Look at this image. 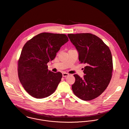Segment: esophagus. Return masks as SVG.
<instances>
[{
    "label": "esophagus",
    "mask_w": 129,
    "mask_h": 129,
    "mask_svg": "<svg viewBox=\"0 0 129 129\" xmlns=\"http://www.w3.org/2000/svg\"><path fill=\"white\" fill-rule=\"evenodd\" d=\"M62 75L63 77H66V76H67L69 75V74L67 73H66V72H63L62 73Z\"/></svg>",
    "instance_id": "34e87169"
}]
</instances>
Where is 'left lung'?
<instances>
[{
	"instance_id": "obj_1",
	"label": "left lung",
	"mask_w": 129,
	"mask_h": 129,
	"mask_svg": "<svg viewBox=\"0 0 129 129\" xmlns=\"http://www.w3.org/2000/svg\"><path fill=\"white\" fill-rule=\"evenodd\" d=\"M79 54V61L85 64L83 78L74 74L72 85L73 93L84 101L99 96L107 88L113 70L111 53L103 40L91 33L68 34Z\"/></svg>"
}]
</instances>
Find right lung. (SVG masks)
<instances>
[{
    "label": "right lung",
    "instance_id": "add662e5",
    "mask_svg": "<svg viewBox=\"0 0 129 129\" xmlns=\"http://www.w3.org/2000/svg\"><path fill=\"white\" fill-rule=\"evenodd\" d=\"M64 34L44 32L35 36L24 46L18 60L20 82L26 91L35 98H46L56 90L62 74L48 69L60 48L68 41Z\"/></svg>",
    "mask_w": 129,
    "mask_h": 129
}]
</instances>
